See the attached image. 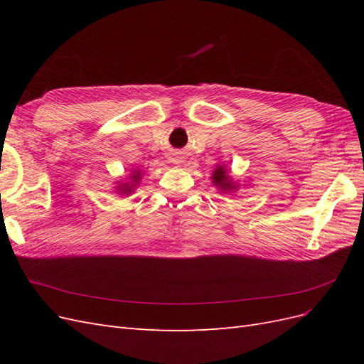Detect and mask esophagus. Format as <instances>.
Wrapping results in <instances>:
<instances>
[{
    "label": "esophagus",
    "mask_w": 364,
    "mask_h": 364,
    "mask_svg": "<svg viewBox=\"0 0 364 364\" xmlns=\"http://www.w3.org/2000/svg\"><path fill=\"white\" fill-rule=\"evenodd\" d=\"M181 159H182V158H181L179 155H173V156H171V162H174V164H181V162H182Z\"/></svg>",
    "instance_id": "obj_1"
}]
</instances>
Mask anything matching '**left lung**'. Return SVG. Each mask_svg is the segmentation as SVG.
I'll use <instances>...</instances> for the list:
<instances>
[{"label":"left lung","instance_id":"obj_1","mask_svg":"<svg viewBox=\"0 0 364 364\" xmlns=\"http://www.w3.org/2000/svg\"><path fill=\"white\" fill-rule=\"evenodd\" d=\"M213 182L215 185H218L220 188H223V190L234 188V185L229 182V178L226 176V171H225L223 167H217V170L213 174Z\"/></svg>","mask_w":364,"mask_h":364}]
</instances>
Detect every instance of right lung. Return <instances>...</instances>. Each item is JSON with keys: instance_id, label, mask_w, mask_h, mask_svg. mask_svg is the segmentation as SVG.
Returning <instances> with one entry per match:
<instances>
[{"instance_id": "1", "label": "right lung", "mask_w": 364, "mask_h": 364, "mask_svg": "<svg viewBox=\"0 0 364 364\" xmlns=\"http://www.w3.org/2000/svg\"><path fill=\"white\" fill-rule=\"evenodd\" d=\"M138 179H139V173H135V176H134V185H127V183H124L123 185V188H121V190H123L124 193H130L132 191V188H134V186L138 183Z\"/></svg>"}]
</instances>
